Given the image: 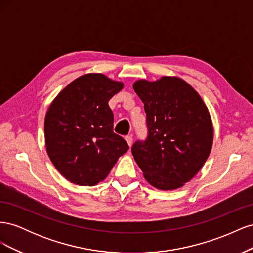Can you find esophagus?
Segmentation results:
<instances>
[{
    "label": "esophagus",
    "instance_id": "1",
    "mask_svg": "<svg viewBox=\"0 0 253 253\" xmlns=\"http://www.w3.org/2000/svg\"><path fill=\"white\" fill-rule=\"evenodd\" d=\"M126 142H127V144L129 145V147H131L132 143H133V137L132 136H126Z\"/></svg>",
    "mask_w": 253,
    "mask_h": 253
}]
</instances>
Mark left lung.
<instances>
[{
	"mask_svg": "<svg viewBox=\"0 0 253 253\" xmlns=\"http://www.w3.org/2000/svg\"><path fill=\"white\" fill-rule=\"evenodd\" d=\"M133 88L144 104L148 137L132 147L150 185L174 190L200 172L212 149L210 114L197 91L178 77L137 80Z\"/></svg>",
	"mask_w": 253,
	"mask_h": 253,
	"instance_id": "8db88e82",
	"label": "left lung"
}]
</instances>
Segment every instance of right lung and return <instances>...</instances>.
Masks as SVG:
<instances>
[{
    "label": "right lung",
    "mask_w": 253,
    "mask_h": 253,
    "mask_svg": "<svg viewBox=\"0 0 253 253\" xmlns=\"http://www.w3.org/2000/svg\"><path fill=\"white\" fill-rule=\"evenodd\" d=\"M124 87L102 74L71 82L49 105L44 121L47 154L60 174L79 186H95L128 150L113 132L110 99Z\"/></svg>",
    "instance_id": "right-lung-1"
}]
</instances>
